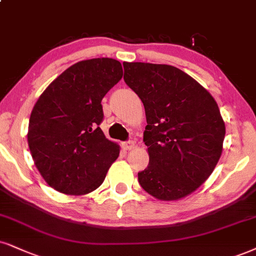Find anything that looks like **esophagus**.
<instances>
[{
    "mask_svg": "<svg viewBox=\"0 0 256 256\" xmlns=\"http://www.w3.org/2000/svg\"><path fill=\"white\" fill-rule=\"evenodd\" d=\"M123 147L126 148V150H133L135 147V142L134 141H127V142H123Z\"/></svg>",
    "mask_w": 256,
    "mask_h": 256,
    "instance_id": "obj_1",
    "label": "esophagus"
}]
</instances>
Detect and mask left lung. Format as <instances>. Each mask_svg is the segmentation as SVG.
Here are the masks:
<instances>
[{"mask_svg":"<svg viewBox=\"0 0 256 256\" xmlns=\"http://www.w3.org/2000/svg\"><path fill=\"white\" fill-rule=\"evenodd\" d=\"M123 80L146 112L150 164L138 173V182L160 200L184 198L209 178L222 154L226 126L218 106L174 66L123 62Z\"/></svg>","mask_w":256,"mask_h":256,"instance_id":"left-lung-1","label":"left lung"}]
</instances>
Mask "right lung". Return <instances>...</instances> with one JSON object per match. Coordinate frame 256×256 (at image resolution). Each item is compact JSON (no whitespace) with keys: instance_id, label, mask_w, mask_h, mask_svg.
Wrapping results in <instances>:
<instances>
[{"instance_id":"1","label":"right lung","mask_w":256,"mask_h":256,"mask_svg":"<svg viewBox=\"0 0 256 256\" xmlns=\"http://www.w3.org/2000/svg\"><path fill=\"white\" fill-rule=\"evenodd\" d=\"M122 76L121 62L115 59L82 60L40 94L27 140L36 168L54 190L74 196L92 192L118 159L120 146L100 128V102Z\"/></svg>"}]
</instances>
